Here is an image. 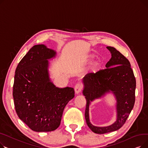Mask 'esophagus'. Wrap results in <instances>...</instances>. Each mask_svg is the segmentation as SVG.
Here are the masks:
<instances>
[{"mask_svg":"<svg viewBox=\"0 0 148 148\" xmlns=\"http://www.w3.org/2000/svg\"><path fill=\"white\" fill-rule=\"evenodd\" d=\"M82 89H83V86L81 84H80V83L76 84L75 87H74V90H75V94H79V93L82 91Z\"/></svg>","mask_w":148,"mask_h":148,"instance_id":"obj_1","label":"esophagus"}]
</instances>
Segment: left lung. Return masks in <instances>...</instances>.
Segmentation results:
<instances>
[{
    "instance_id": "obj_1",
    "label": "left lung",
    "mask_w": 148,
    "mask_h": 148,
    "mask_svg": "<svg viewBox=\"0 0 148 148\" xmlns=\"http://www.w3.org/2000/svg\"><path fill=\"white\" fill-rule=\"evenodd\" d=\"M112 58L106 65V68L97 73L87 74L83 79V94L86 100L85 119L89 128L97 134H105L121 128L125 123L135 103L136 81L129 60L113 47H107ZM112 91L117 103V120L112 125L98 127L90 123L88 106L90 101Z\"/></svg>"
}]
</instances>
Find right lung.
<instances>
[{
    "label": "right lung",
    "instance_id": "obj_1",
    "mask_svg": "<svg viewBox=\"0 0 148 148\" xmlns=\"http://www.w3.org/2000/svg\"><path fill=\"white\" fill-rule=\"evenodd\" d=\"M55 55L56 51L43 44L34 45L15 69L12 92L15 111L34 131L57 129L65 107L74 97L73 88H58L50 80L47 60Z\"/></svg>",
    "mask_w": 148,
    "mask_h": 148
}]
</instances>
